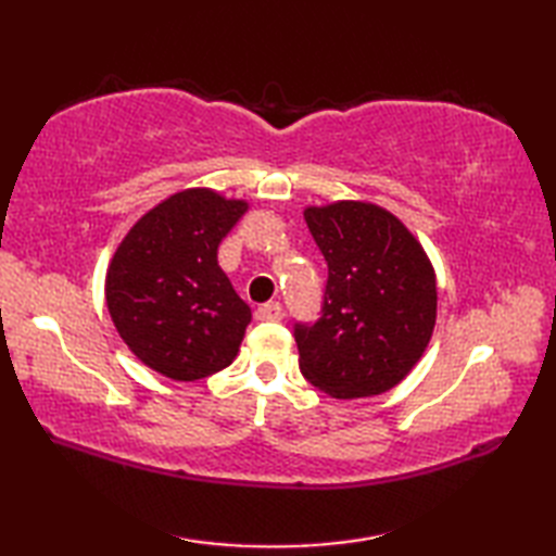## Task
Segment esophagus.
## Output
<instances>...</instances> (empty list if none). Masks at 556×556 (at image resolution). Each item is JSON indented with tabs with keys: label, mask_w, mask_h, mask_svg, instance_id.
<instances>
[{
	"label": "esophagus",
	"mask_w": 556,
	"mask_h": 556,
	"mask_svg": "<svg viewBox=\"0 0 556 556\" xmlns=\"http://www.w3.org/2000/svg\"><path fill=\"white\" fill-rule=\"evenodd\" d=\"M255 317L263 323H279L281 317H285V305H281L279 301H269L265 305H260V308L255 311Z\"/></svg>",
	"instance_id": "obj_1"
}]
</instances>
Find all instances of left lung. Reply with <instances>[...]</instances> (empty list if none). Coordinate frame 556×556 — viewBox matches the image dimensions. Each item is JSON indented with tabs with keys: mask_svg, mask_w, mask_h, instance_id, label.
<instances>
[{
	"mask_svg": "<svg viewBox=\"0 0 556 556\" xmlns=\"http://www.w3.org/2000/svg\"><path fill=\"white\" fill-rule=\"evenodd\" d=\"M327 260L323 311L296 323L299 368L332 399L389 392L428 349L437 317L434 269L404 224L372 203L305 210Z\"/></svg>",
	"mask_w": 556,
	"mask_h": 556,
	"instance_id": "obj_1",
	"label": "left lung"
}]
</instances>
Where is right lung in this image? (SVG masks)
<instances>
[{
    "label": "right lung",
    "instance_id": "1",
    "mask_svg": "<svg viewBox=\"0 0 556 556\" xmlns=\"http://www.w3.org/2000/svg\"><path fill=\"white\" fill-rule=\"evenodd\" d=\"M245 210L243 200L188 188L140 217L116 248L108 308L148 368L195 382L236 358L251 308L217 265V248Z\"/></svg>",
    "mask_w": 556,
    "mask_h": 556
}]
</instances>
